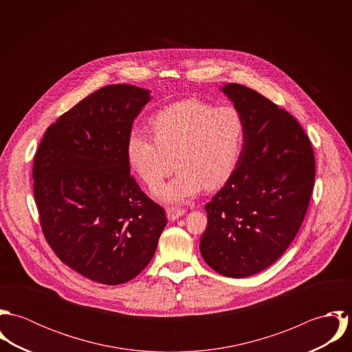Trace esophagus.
I'll return each mask as SVG.
<instances>
[{
	"mask_svg": "<svg viewBox=\"0 0 352 352\" xmlns=\"http://www.w3.org/2000/svg\"><path fill=\"white\" fill-rule=\"evenodd\" d=\"M184 214H186L184 208H177V207H168L166 208V217H168L169 221H175V219H177L179 217H182Z\"/></svg>",
	"mask_w": 352,
	"mask_h": 352,
	"instance_id": "obj_1",
	"label": "esophagus"
}]
</instances>
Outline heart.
<instances>
[{
    "label": "heart",
    "mask_w": 352,
    "mask_h": 352,
    "mask_svg": "<svg viewBox=\"0 0 352 352\" xmlns=\"http://www.w3.org/2000/svg\"><path fill=\"white\" fill-rule=\"evenodd\" d=\"M153 130L155 137L137 129L129 134L127 164L149 188H155L176 157V176L155 197L182 203L203 188L222 187L232 177L243 154L247 124L234 105L186 99L158 111Z\"/></svg>",
    "instance_id": "1"
}]
</instances>
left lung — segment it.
<instances>
[{
	"mask_svg": "<svg viewBox=\"0 0 352 352\" xmlns=\"http://www.w3.org/2000/svg\"><path fill=\"white\" fill-rule=\"evenodd\" d=\"M244 115L240 162L204 208L201 256L218 274L247 278L275 263L297 236L316 175L300 123L283 108L240 84L221 88Z\"/></svg>",
	"mask_w": 352,
	"mask_h": 352,
	"instance_id": "left-lung-1",
	"label": "left lung"
}]
</instances>
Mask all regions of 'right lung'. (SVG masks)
I'll use <instances>...</instances> for the list:
<instances>
[{
	"instance_id": "obj_1",
	"label": "right lung",
	"mask_w": 352,
	"mask_h": 352,
	"mask_svg": "<svg viewBox=\"0 0 352 352\" xmlns=\"http://www.w3.org/2000/svg\"><path fill=\"white\" fill-rule=\"evenodd\" d=\"M149 100L140 87H102L51 124L34 158V195L49 245L102 285L135 278L166 225L126 158L133 122Z\"/></svg>"
}]
</instances>
